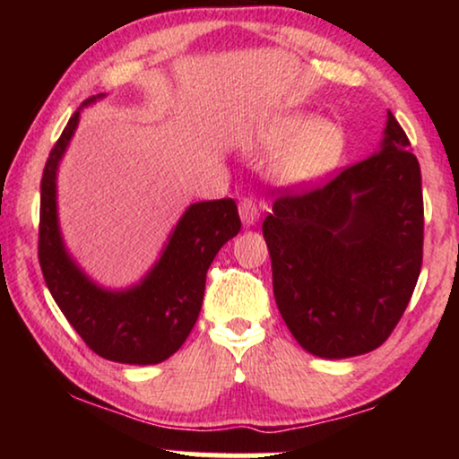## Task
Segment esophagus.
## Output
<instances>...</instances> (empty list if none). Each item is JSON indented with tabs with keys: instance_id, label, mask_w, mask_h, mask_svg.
<instances>
[{
	"instance_id": "34e87169",
	"label": "esophagus",
	"mask_w": 459,
	"mask_h": 459,
	"mask_svg": "<svg viewBox=\"0 0 459 459\" xmlns=\"http://www.w3.org/2000/svg\"><path fill=\"white\" fill-rule=\"evenodd\" d=\"M238 211H240V217H242L244 225L256 223V219H259V215H261L259 204L255 203L253 196H244L240 200V204H238Z\"/></svg>"
}]
</instances>
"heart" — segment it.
Wrapping results in <instances>:
<instances>
[{
    "label": "heart",
    "mask_w": 459,
    "mask_h": 459,
    "mask_svg": "<svg viewBox=\"0 0 459 459\" xmlns=\"http://www.w3.org/2000/svg\"><path fill=\"white\" fill-rule=\"evenodd\" d=\"M259 143L267 150L281 148L273 171L284 181H309L330 171L344 148L342 131L330 121L307 123L305 118H280L265 127Z\"/></svg>",
    "instance_id": "heart-1"
}]
</instances>
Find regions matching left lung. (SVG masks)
Masks as SVG:
<instances>
[{
    "mask_svg": "<svg viewBox=\"0 0 459 459\" xmlns=\"http://www.w3.org/2000/svg\"><path fill=\"white\" fill-rule=\"evenodd\" d=\"M378 154L278 187L263 221L273 294L292 336L328 359L378 349L422 269V173L388 112Z\"/></svg>",
    "mask_w": 459,
    "mask_h": 459,
    "instance_id": "1",
    "label": "left lung"
}]
</instances>
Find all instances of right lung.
Here are the masks:
<instances>
[{"label": "right lung", "instance_id": "add662e5", "mask_svg": "<svg viewBox=\"0 0 459 459\" xmlns=\"http://www.w3.org/2000/svg\"><path fill=\"white\" fill-rule=\"evenodd\" d=\"M90 102L93 98L81 106ZM77 121L79 110L68 118L43 167L37 248L43 280L93 353L117 363H160L184 344L196 324L209 265L240 231L238 206L231 198L192 204L142 284L125 292L102 290L68 259L56 219V169Z\"/></svg>", "mask_w": 459, "mask_h": 459}]
</instances>
